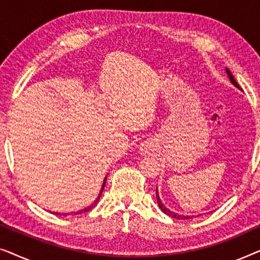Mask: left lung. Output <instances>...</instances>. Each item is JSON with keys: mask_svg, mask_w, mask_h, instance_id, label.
I'll return each mask as SVG.
<instances>
[{"mask_svg": "<svg viewBox=\"0 0 260 260\" xmlns=\"http://www.w3.org/2000/svg\"><path fill=\"white\" fill-rule=\"evenodd\" d=\"M226 73H227V76H229V78H230V81H231V83L233 84V86H236L237 88H239V90L241 91V87L239 86V85H238V83L236 81V79H234V77L232 76V73H231V71H230L229 69H226ZM156 199H157L158 207L161 208V211H162L163 213H166L167 215L172 216V218H175V219H191V216H189V215L177 214V213H175V212H172V211H170L169 208H167L166 206L162 204L161 199H159V195H158V190H157V188H156Z\"/></svg>", "mask_w": 260, "mask_h": 260, "instance_id": "left-lung-1", "label": "left lung"}]
</instances>
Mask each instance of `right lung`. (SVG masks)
<instances>
[{"label": "right lung", "instance_id": "add662e5", "mask_svg": "<svg viewBox=\"0 0 260 260\" xmlns=\"http://www.w3.org/2000/svg\"><path fill=\"white\" fill-rule=\"evenodd\" d=\"M106 179H108V176H105V179H104V181H103V184H102V189H101V191H99V195H98V198L95 199V200L93 201V204H91L90 206H87V207H85L84 209H80V211H78V212H74L73 213V215H77V214H81V213H85V212H88V211H91L92 208L94 207L95 205H97V202L99 201V198H101V195H102V193H103V189H104V187H105V182H106ZM55 214H59L60 215V213H55ZM66 214H69V213H66ZM65 214V215H66Z\"/></svg>", "mask_w": 260, "mask_h": 260}]
</instances>
